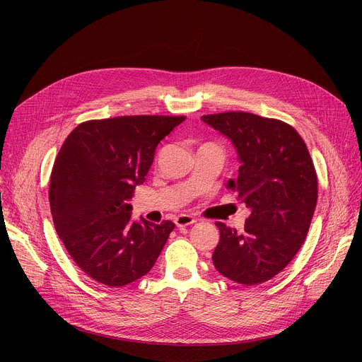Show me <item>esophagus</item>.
I'll return each instance as SVG.
<instances>
[{
    "label": "esophagus",
    "mask_w": 362,
    "mask_h": 362,
    "mask_svg": "<svg viewBox=\"0 0 362 362\" xmlns=\"http://www.w3.org/2000/svg\"><path fill=\"white\" fill-rule=\"evenodd\" d=\"M173 221L179 226V227H185V226H189L192 224L195 220L191 214H177L173 217Z\"/></svg>",
    "instance_id": "1"
}]
</instances>
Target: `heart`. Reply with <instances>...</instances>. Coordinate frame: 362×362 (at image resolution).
<instances>
[{
	"label": "heart",
	"mask_w": 362,
	"mask_h": 362,
	"mask_svg": "<svg viewBox=\"0 0 362 362\" xmlns=\"http://www.w3.org/2000/svg\"><path fill=\"white\" fill-rule=\"evenodd\" d=\"M199 168H201V173H206L208 165H206V164H204V163H201V164H199Z\"/></svg>",
	"instance_id": "1"
}]
</instances>
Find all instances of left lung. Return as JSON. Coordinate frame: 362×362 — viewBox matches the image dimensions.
Masks as SVG:
<instances>
[{
	"instance_id": "obj_1",
	"label": "left lung",
	"mask_w": 362,
	"mask_h": 362,
	"mask_svg": "<svg viewBox=\"0 0 362 362\" xmlns=\"http://www.w3.org/2000/svg\"><path fill=\"white\" fill-rule=\"evenodd\" d=\"M175 122L171 116L85 122L55 158L49 205L57 235L74 262L107 286L145 276L175 229L170 220L135 217L129 204Z\"/></svg>"
}]
</instances>
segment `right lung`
<instances>
[{
	"label": "right lung",
	"instance_id": "obj_1",
	"mask_svg": "<svg viewBox=\"0 0 362 362\" xmlns=\"http://www.w3.org/2000/svg\"><path fill=\"white\" fill-rule=\"evenodd\" d=\"M202 122L236 148L240 167L230 187L245 205L242 227L218 226L214 267L240 284L267 281L293 259L314 216L317 176L307 145L292 126L252 112L206 114Z\"/></svg>",
	"mask_w": 362,
	"mask_h": 362
}]
</instances>
